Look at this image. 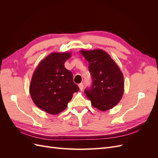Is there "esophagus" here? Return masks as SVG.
Masks as SVG:
<instances>
[{"mask_svg":"<svg viewBox=\"0 0 158 158\" xmlns=\"http://www.w3.org/2000/svg\"><path fill=\"white\" fill-rule=\"evenodd\" d=\"M78 87H79L80 90L82 91V90H83V88H84V84H83V83L79 84H78Z\"/></svg>","mask_w":158,"mask_h":158,"instance_id":"34e87169","label":"esophagus"}]
</instances>
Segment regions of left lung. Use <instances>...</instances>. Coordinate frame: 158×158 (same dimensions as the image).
I'll return each mask as SVG.
<instances>
[{"label":"left lung","instance_id":"obj_1","mask_svg":"<svg viewBox=\"0 0 158 158\" xmlns=\"http://www.w3.org/2000/svg\"><path fill=\"white\" fill-rule=\"evenodd\" d=\"M88 62L93 80L92 87L85 89L92 106L106 111L118 103L124 93V78L121 70L107 52L102 49L81 50Z\"/></svg>","mask_w":158,"mask_h":158}]
</instances>
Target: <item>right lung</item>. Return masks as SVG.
Here are the masks:
<instances>
[{
  "instance_id": "obj_1",
  "label": "right lung",
  "mask_w": 158,
  "mask_h": 158,
  "mask_svg": "<svg viewBox=\"0 0 158 158\" xmlns=\"http://www.w3.org/2000/svg\"><path fill=\"white\" fill-rule=\"evenodd\" d=\"M70 52H51L43 59L33 74L30 94L35 106L51 114H57L66 108L73 94L79 90L73 75L64 67Z\"/></svg>"
}]
</instances>
